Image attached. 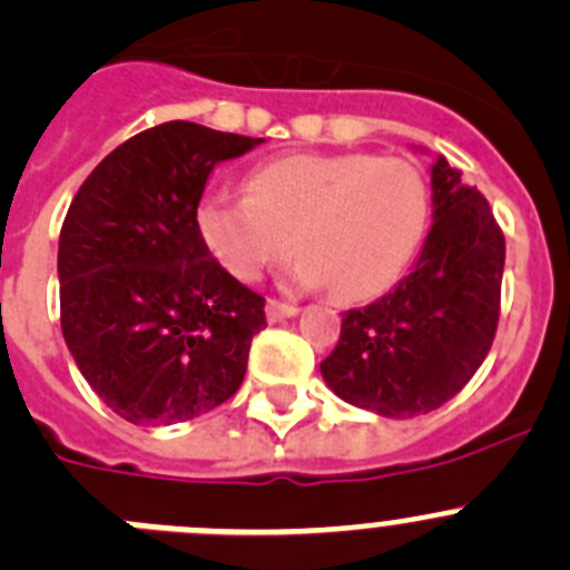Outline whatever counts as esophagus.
Returning <instances> with one entry per match:
<instances>
[{
    "label": "esophagus",
    "instance_id": "obj_1",
    "mask_svg": "<svg viewBox=\"0 0 570 570\" xmlns=\"http://www.w3.org/2000/svg\"><path fill=\"white\" fill-rule=\"evenodd\" d=\"M297 315V306L295 303H286V301H278V297H269L267 301V317L273 323L284 321V317H292Z\"/></svg>",
    "mask_w": 570,
    "mask_h": 570
}]
</instances>
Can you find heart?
Returning <instances> with one entry per match:
<instances>
[{"mask_svg": "<svg viewBox=\"0 0 570 570\" xmlns=\"http://www.w3.org/2000/svg\"><path fill=\"white\" fill-rule=\"evenodd\" d=\"M428 225L419 165L368 151L286 154L249 174L247 196L210 194L199 205L202 238L233 278L258 281L297 247V284H334L343 301L391 289Z\"/></svg>", "mask_w": 570, "mask_h": 570, "instance_id": "b5f03b06", "label": "heart"}]
</instances>
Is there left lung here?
Segmentation results:
<instances>
[{"instance_id": "8db88e82", "label": "left lung", "mask_w": 570, "mask_h": 570, "mask_svg": "<svg viewBox=\"0 0 570 570\" xmlns=\"http://www.w3.org/2000/svg\"><path fill=\"white\" fill-rule=\"evenodd\" d=\"M433 205L413 273L365 309L345 312L321 363L340 399L387 419L450 402L487 360L501 317L507 238L487 196L439 157Z\"/></svg>"}]
</instances>
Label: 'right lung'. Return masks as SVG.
Listing matches in <instances>:
<instances>
[{"label": "right lung", "instance_id": "obj_1", "mask_svg": "<svg viewBox=\"0 0 570 570\" xmlns=\"http://www.w3.org/2000/svg\"><path fill=\"white\" fill-rule=\"evenodd\" d=\"M258 137L188 120L140 131L83 179L58 238L61 332L83 380L131 424H171L238 391L264 295L199 233L213 165Z\"/></svg>", "mask_w": 570, "mask_h": 570}]
</instances>
